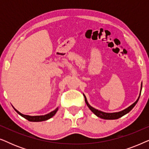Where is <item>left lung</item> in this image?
Masks as SVG:
<instances>
[{"label": "left lung", "instance_id": "8db88e82", "mask_svg": "<svg viewBox=\"0 0 149 149\" xmlns=\"http://www.w3.org/2000/svg\"><path fill=\"white\" fill-rule=\"evenodd\" d=\"M142 84H141V89H140V93L139 97H138L137 100H136L134 104H132L131 106H130L129 107H127V109H124L123 111H121L120 112H117V113H104V112H102L101 111H98L97 109H94V108L91 107V106L89 104V103L87 100V98H86V97H85V95L84 94H83V95H84L85 103L87 104V107H89V109L91 110V112H93V113H94L95 115L97 116V117L101 118V119H119V118L123 117V115H125L127 113H129V112L131 111V110L133 109L134 107H135V105L136 104H137L138 100H139V98H140V93H141V90H142Z\"/></svg>", "mask_w": 149, "mask_h": 149}]
</instances>
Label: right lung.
I'll return each instance as SVG.
<instances>
[{
    "label": "right lung",
    "instance_id": "right-lung-1",
    "mask_svg": "<svg viewBox=\"0 0 149 149\" xmlns=\"http://www.w3.org/2000/svg\"><path fill=\"white\" fill-rule=\"evenodd\" d=\"M13 109H14V110H15L16 112H17L18 114H19V115H21L22 117H23L24 118H25V119L28 120V121H33V122L42 121H46V120L49 119L50 118H52V117H54V116L55 115V114H56L57 113V111H58V107L56 109H55L54 111L51 112V113L47 114V115H40V116H30V115H23V114H22L21 113H19V111H17V110H16L14 107H13Z\"/></svg>",
    "mask_w": 149,
    "mask_h": 149
}]
</instances>
